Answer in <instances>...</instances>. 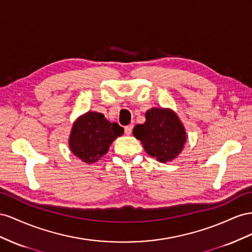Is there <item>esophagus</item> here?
Listing matches in <instances>:
<instances>
[{"label":"esophagus","instance_id":"esophagus-1","mask_svg":"<svg viewBox=\"0 0 252 252\" xmlns=\"http://www.w3.org/2000/svg\"><path fill=\"white\" fill-rule=\"evenodd\" d=\"M132 130H133V126L132 125H128L125 127V133L126 135H131L132 134Z\"/></svg>","mask_w":252,"mask_h":252}]
</instances>
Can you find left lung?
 <instances>
[{"mask_svg":"<svg viewBox=\"0 0 252 252\" xmlns=\"http://www.w3.org/2000/svg\"><path fill=\"white\" fill-rule=\"evenodd\" d=\"M133 135L141 141L146 152L160 162L176 158L187 140L186 130L177 115L162 107L149 110L146 122L135 126Z\"/></svg>","mask_w":252,"mask_h":252,"instance_id":"8db88e82","label":"left lung"}]
</instances>
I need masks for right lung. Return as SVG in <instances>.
Wrapping results in <instances>:
<instances>
[{"instance_id":"right-lung-1","label":"right lung","mask_w":252,"mask_h":252,"mask_svg":"<svg viewBox=\"0 0 252 252\" xmlns=\"http://www.w3.org/2000/svg\"><path fill=\"white\" fill-rule=\"evenodd\" d=\"M124 131L116 122L106 120L103 114L88 112L74 122L68 145L75 156L93 163L106 154L112 142Z\"/></svg>"}]
</instances>
